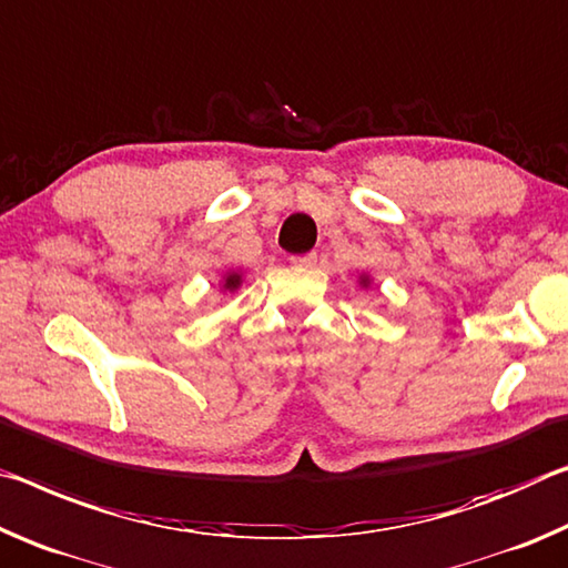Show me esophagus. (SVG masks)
I'll return each instance as SVG.
<instances>
[{
  "label": "esophagus",
  "instance_id": "esophagus-1",
  "mask_svg": "<svg viewBox=\"0 0 568 568\" xmlns=\"http://www.w3.org/2000/svg\"><path fill=\"white\" fill-rule=\"evenodd\" d=\"M290 262L294 264V266H314L317 264V254H314V251H310V254H300V256H292Z\"/></svg>",
  "mask_w": 568,
  "mask_h": 568
}]
</instances>
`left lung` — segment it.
Segmentation results:
<instances>
[{
  "label": "left lung",
  "mask_w": 568,
  "mask_h": 568,
  "mask_svg": "<svg viewBox=\"0 0 568 568\" xmlns=\"http://www.w3.org/2000/svg\"><path fill=\"white\" fill-rule=\"evenodd\" d=\"M359 284H362V286H367V284H369V278H367V276H362V278H359Z\"/></svg>",
  "instance_id": "8db88e82"
}]
</instances>
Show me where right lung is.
<instances>
[{
    "label": "right lung",
    "mask_w": 568,
    "mask_h": 568,
    "mask_svg": "<svg viewBox=\"0 0 568 568\" xmlns=\"http://www.w3.org/2000/svg\"><path fill=\"white\" fill-rule=\"evenodd\" d=\"M221 286H223V292H236L239 286H241V274L239 272H229L226 276H223Z\"/></svg>",
    "instance_id": "obj_1"
}]
</instances>
